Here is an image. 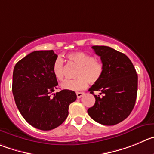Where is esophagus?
I'll return each instance as SVG.
<instances>
[{
  "mask_svg": "<svg viewBox=\"0 0 154 154\" xmlns=\"http://www.w3.org/2000/svg\"><path fill=\"white\" fill-rule=\"evenodd\" d=\"M83 95H84V93H81V92H77V97L78 99H80V97H83Z\"/></svg>",
  "mask_w": 154,
  "mask_h": 154,
  "instance_id": "34e87169",
  "label": "esophagus"
}]
</instances>
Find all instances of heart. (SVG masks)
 <instances>
[{
    "instance_id": "heart-1",
    "label": "heart",
    "mask_w": 154,
    "mask_h": 154,
    "mask_svg": "<svg viewBox=\"0 0 154 154\" xmlns=\"http://www.w3.org/2000/svg\"><path fill=\"white\" fill-rule=\"evenodd\" d=\"M70 61L79 66L74 80H65L61 87L64 90L79 91L85 89L87 81L90 84H96L103 77L104 72L103 64L97 59H94L90 54L82 51L70 53L67 55ZM52 72L55 78L62 80L64 78V60L61 57L54 60L52 65Z\"/></svg>"
}]
</instances>
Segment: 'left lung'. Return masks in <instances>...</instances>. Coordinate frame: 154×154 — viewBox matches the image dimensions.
I'll use <instances>...</instances> for the list:
<instances>
[{
    "mask_svg": "<svg viewBox=\"0 0 154 154\" xmlns=\"http://www.w3.org/2000/svg\"><path fill=\"white\" fill-rule=\"evenodd\" d=\"M104 67L103 77L89 91L96 99L89 116L104 125H114L131 114L135 105L137 74L133 64L125 54L104 45L92 46ZM99 91L100 94L95 95Z\"/></svg>",
    "mask_w": 154,
    "mask_h": 154,
    "instance_id": "1",
    "label": "left lung"
}]
</instances>
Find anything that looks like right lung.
I'll list each match as a JSON object with an SVG mask.
<instances>
[{
    "label": "right lung",
    "mask_w": 154,
    "mask_h": 154,
    "mask_svg": "<svg viewBox=\"0 0 154 154\" xmlns=\"http://www.w3.org/2000/svg\"><path fill=\"white\" fill-rule=\"evenodd\" d=\"M57 57L53 50L35 51L19 61L13 73L12 91L19 111L29 124L42 131L61 125L77 99L75 92L67 90L51 97L57 89L52 72Z\"/></svg>",
    "instance_id": "right-lung-1"
}]
</instances>
